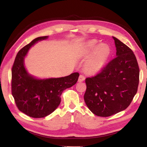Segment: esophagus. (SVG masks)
Wrapping results in <instances>:
<instances>
[{"label":"esophagus","mask_w":147,"mask_h":147,"mask_svg":"<svg viewBox=\"0 0 147 147\" xmlns=\"http://www.w3.org/2000/svg\"><path fill=\"white\" fill-rule=\"evenodd\" d=\"M85 80V77L83 75H82V74H80L79 76V78H78V82H82Z\"/></svg>","instance_id":"esophagus-1"}]
</instances>
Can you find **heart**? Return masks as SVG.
Wrapping results in <instances>:
<instances>
[{"label": "heart", "mask_w": 147, "mask_h": 147, "mask_svg": "<svg viewBox=\"0 0 147 147\" xmlns=\"http://www.w3.org/2000/svg\"><path fill=\"white\" fill-rule=\"evenodd\" d=\"M97 41L93 39L86 42L83 46V54L87 56L90 54L96 45ZM92 57L89 59L86 64V67L90 72L96 73L100 71L105 66L106 61L111 54L109 47L105 43H100L96 46Z\"/></svg>", "instance_id": "b5f03b06"}]
</instances>
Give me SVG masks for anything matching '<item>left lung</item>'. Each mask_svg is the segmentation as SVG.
I'll return each instance as SVG.
<instances>
[{"label": "left lung", "instance_id": "1", "mask_svg": "<svg viewBox=\"0 0 147 147\" xmlns=\"http://www.w3.org/2000/svg\"><path fill=\"white\" fill-rule=\"evenodd\" d=\"M116 57L100 73L85 80L84 100L93 114L108 117L128 107L138 90L140 70L133 51L114 36Z\"/></svg>", "mask_w": 147, "mask_h": 147}]
</instances>
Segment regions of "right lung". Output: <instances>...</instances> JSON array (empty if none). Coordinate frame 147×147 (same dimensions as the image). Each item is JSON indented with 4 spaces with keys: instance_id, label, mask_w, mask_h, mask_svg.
I'll return each mask as SVG.
<instances>
[{
    "instance_id": "obj_1",
    "label": "right lung",
    "mask_w": 147,
    "mask_h": 147,
    "mask_svg": "<svg viewBox=\"0 0 147 147\" xmlns=\"http://www.w3.org/2000/svg\"><path fill=\"white\" fill-rule=\"evenodd\" d=\"M48 36H40L22 48L12 68V95L19 110L34 118L52 113L61 103L62 92L76 83L80 74L73 73L61 78L39 79L32 76L24 66V59L32 46Z\"/></svg>"
}]
</instances>
